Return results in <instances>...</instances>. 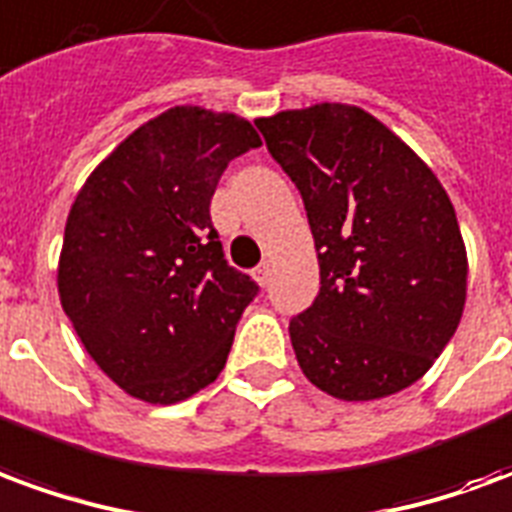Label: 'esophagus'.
<instances>
[{"instance_id": "esophagus-1", "label": "esophagus", "mask_w": 512, "mask_h": 512, "mask_svg": "<svg viewBox=\"0 0 512 512\" xmlns=\"http://www.w3.org/2000/svg\"><path fill=\"white\" fill-rule=\"evenodd\" d=\"M255 279L260 288H266L268 282H271V263H260V266L255 268Z\"/></svg>"}]
</instances>
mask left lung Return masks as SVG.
<instances>
[{
  "label": "left lung",
  "instance_id": "8db88e82",
  "mask_svg": "<svg viewBox=\"0 0 512 512\" xmlns=\"http://www.w3.org/2000/svg\"><path fill=\"white\" fill-rule=\"evenodd\" d=\"M301 191L321 290L290 321L299 367L326 395L378 400L428 373L466 304V246L433 169L376 117L315 104L257 117Z\"/></svg>",
  "mask_w": 512,
  "mask_h": 512
}]
</instances>
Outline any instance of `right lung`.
I'll use <instances>...</instances> for the list:
<instances>
[{
  "instance_id": "right-lung-1",
  "label": "right lung",
  "mask_w": 512,
  "mask_h": 512,
  "mask_svg": "<svg viewBox=\"0 0 512 512\" xmlns=\"http://www.w3.org/2000/svg\"><path fill=\"white\" fill-rule=\"evenodd\" d=\"M252 147L260 136L244 117L172 106L128 134L73 200L62 310L95 365L136 400L180 403L224 370L257 285L227 266L211 197Z\"/></svg>"
}]
</instances>
